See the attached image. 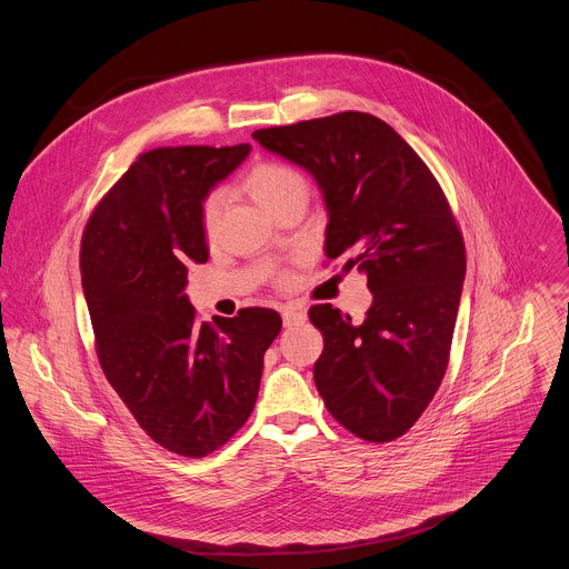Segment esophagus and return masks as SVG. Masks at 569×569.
Masks as SVG:
<instances>
[{
    "label": "esophagus",
    "mask_w": 569,
    "mask_h": 569,
    "mask_svg": "<svg viewBox=\"0 0 569 569\" xmlns=\"http://www.w3.org/2000/svg\"><path fill=\"white\" fill-rule=\"evenodd\" d=\"M283 325L286 327H295V325H303L308 320V315L303 310H297V308H283Z\"/></svg>",
    "instance_id": "obj_1"
}]
</instances>
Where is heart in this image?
Instances as JSON below:
<instances>
[{
  "instance_id": "heart-1",
  "label": "heart",
  "mask_w": 569,
  "mask_h": 569,
  "mask_svg": "<svg viewBox=\"0 0 569 569\" xmlns=\"http://www.w3.org/2000/svg\"><path fill=\"white\" fill-rule=\"evenodd\" d=\"M242 188L261 204L268 213L277 216L281 209L308 202L310 183L303 172L283 161H259L242 177ZM222 213V193L211 191L200 204V227L207 238H213L218 231Z\"/></svg>"
}]
</instances>
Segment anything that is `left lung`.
<instances>
[{
	"label": "left lung",
	"mask_w": 569,
	"mask_h": 569,
	"mask_svg": "<svg viewBox=\"0 0 569 569\" xmlns=\"http://www.w3.org/2000/svg\"><path fill=\"white\" fill-rule=\"evenodd\" d=\"M270 152L306 168L329 213L327 259L367 274L362 322L320 303L315 381L331 417L369 442L403 437L441 386L465 281V242L423 159L376 116L345 111L259 128Z\"/></svg>",
	"instance_id": "obj_1"
}]
</instances>
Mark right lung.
<instances>
[{"label": "right lung", "mask_w": 569, "mask_h": 569, "mask_svg": "<svg viewBox=\"0 0 569 569\" xmlns=\"http://www.w3.org/2000/svg\"><path fill=\"white\" fill-rule=\"evenodd\" d=\"M249 150L139 154L98 202L80 242L100 367L139 428L188 458L216 451L247 423L263 353L281 331V316L268 308L200 322L186 295L188 268L209 259L200 204Z\"/></svg>", "instance_id": "add662e5"}]
</instances>
